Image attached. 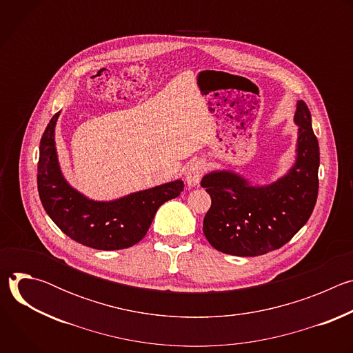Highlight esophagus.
I'll use <instances>...</instances> for the list:
<instances>
[{
	"label": "esophagus",
	"mask_w": 353,
	"mask_h": 353,
	"mask_svg": "<svg viewBox=\"0 0 353 353\" xmlns=\"http://www.w3.org/2000/svg\"><path fill=\"white\" fill-rule=\"evenodd\" d=\"M207 172V165L203 162V161H194L188 168H187V172H185V180H187V184L190 187L192 185H196L199 183V180L203 179V176Z\"/></svg>",
	"instance_id": "34e87169"
}]
</instances>
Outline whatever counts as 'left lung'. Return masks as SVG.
<instances>
[{
	"mask_svg": "<svg viewBox=\"0 0 353 353\" xmlns=\"http://www.w3.org/2000/svg\"><path fill=\"white\" fill-rule=\"evenodd\" d=\"M297 158L290 172L265 187H251L230 172H214L201 185L211 195L203 230L218 251L256 257L286 244L309 221L319 194L320 149L312 114L299 100Z\"/></svg>",
	"mask_w": 353,
	"mask_h": 353,
	"instance_id": "1",
	"label": "left lung"
}]
</instances>
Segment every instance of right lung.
I'll list each match as a JSON object with an SVG mask.
<instances>
[{"label": "right lung", "mask_w": 353, "mask_h": 353, "mask_svg": "<svg viewBox=\"0 0 353 353\" xmlns=\"http://www.w3.org/2000/svg\"><path fill=\"white\" fill-rule=\"evenodd\" d=\"M56 113L40 139L37 190L43 208L72 240L96 250H121L146 234L157 211L184 190L181 180L134 192L112 203L85 198L64 180L56 154Z\"/></svg>", "instance_id": "obj_1"}]
</instances>
